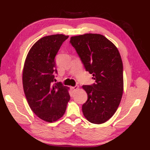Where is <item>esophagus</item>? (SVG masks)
<instances>
[{
  "label": "esophagus",
  "instance_id": "34e87169",
  "mask_svg": "<svg viewBox=\"0 0 150 150\" xmlns=\"http://www.w3.org/2000/svg\"><path fill=\"white\" fill-rule=\"evenodd\" d=\"M78 89H79L78 86H73V87L71 88V91L73 92V93H74V92L75 91H77Z\"/></svg>",
  "mask_w": 150,
  "mask_h": 150
}]
</instances>
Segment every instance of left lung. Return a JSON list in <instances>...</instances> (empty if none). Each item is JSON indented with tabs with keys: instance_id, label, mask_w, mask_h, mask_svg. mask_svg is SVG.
<instances>
[{
	"instance_id": "left-lung-1",
	"label": "left lung",
	"mask_w": 150,
	"mask_h": 150,
	"mask_svg": "<svg viewBox=\"0 0 150 150\" xmlns=\"http://www.w3.org/2000/svg\"><path fill=\"white\" fill-rule=\"evenodd\" d=\"M86 70L93 75L95 83L82 86L88 100L82 105L89 122L100 124L109 120L119 107L124 90L123 65L117 47L103 35L86 33L71 37Z\"/></svg>"
}]
</instances>
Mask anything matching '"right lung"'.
<instances>
[{"mask_svg":"<svg viewBox=\"0 0 150 150\" xmlns=\"http://www.w3.org/2000/svg\"><path fill=\"white\" fill-rule=\"evenodd\" d=\"M69 36L57 34L41 38L28 52L25 60L22 84L31 110L47 122H53L64 114L70 99L69 88L54 83L57 73L55 57Z\"/></svg>","mask_w":150,"mask_h":150,"instance_id":"right-lung-1","label":"right lung"}]
</instances>
